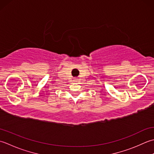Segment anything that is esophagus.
I'll use <instances>...</instances> for the list:
<instances>
[{
    "mask_svg": "<svg viewBox=\"0 0 154 154\" xmlns=\"http://www.w3.org/2000/svg\"><path fill=\"white\" fill-rule=\"evenodd\" d=\"M74 82H78V80L76 79V78H74Z\"/></svg>",
    "mask_w": 154,
    "mask_h": 154,
    "instance_id": "34e87169",
    "label": "esophagus"
}]
</instances>
